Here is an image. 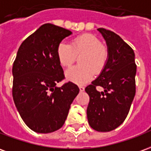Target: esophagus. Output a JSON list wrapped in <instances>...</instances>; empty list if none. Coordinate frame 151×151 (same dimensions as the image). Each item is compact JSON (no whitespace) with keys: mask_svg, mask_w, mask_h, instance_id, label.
Here are the masks:
<instances>
[{"mask_svg":"<svg viewBox=\"0 0 151 151\" xmlns=\"http://www.w3.org/2000/svg\"><path fill=\"white\" fill-rule=\"evenodd\" d=\"M79 89H80V91H81V92H83V91L85 90V87H84V86H79Z\"/></svg>","mask_w":151,"mask_h":151,"instance_id":"1","label":"esophagus"}]
</instances>
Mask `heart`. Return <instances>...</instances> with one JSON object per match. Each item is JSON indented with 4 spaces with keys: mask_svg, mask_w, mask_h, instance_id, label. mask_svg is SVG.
I'll return each mask as SVG.
<instances>
[{
    "mask_svg": "<svg viewBox=\"0 0 151 151\" xmlns=\"http://www.w3.org/2000/svg\"><path fill=\"white\" fill-rule=\"evenodd\" d=\"M58 61L64 67H69L76 62L77 56L81 65L70 67L65 71V77L70 81L82 85L93 78V70L99 72L105 65L108 50L99 39L92 34H83L74 39L71 45L67 42L59 43L57 49Z\"/></svg>",
    "mask_w": 151,
    "mask_h": 151,
    "instance_id": "1",
    "label": "heart"
}]
</instances>
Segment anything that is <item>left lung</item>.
<instances>
[{
    "label": "left lung",
    "mask_w": 151,
    "mask_h": 151,
    "mask_svg": "<svg viewBox=\"0 0 151 151\" xmlns=\"http://www.w3.org/2000/svg\"><path fill=\"white\" fill-rule=\"evenodd\" d=\"M108 47V59L102 71L86 88L89 96L87 118L98 132L116 129L124 122L136 94L137 65L132 48L117 34L98 29ZM96 86L105 90L98 91Z\"/></svg>",
    "instance_id": "1"
}]
</instances>
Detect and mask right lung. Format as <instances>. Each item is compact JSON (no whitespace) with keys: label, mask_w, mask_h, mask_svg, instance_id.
Instances as JSON below:
<instances>
[{"label":"right lung","mask_w":151,"mask_h":151,"mask_svg":"<svg viewBox=\"0 0 151 151\" xmlns=\"http://www.w3.org/2000/svg\"><path fill=\"white\" fill-rule=\"evenodd\" d=\"M71 34L62 27L44 24L18 50L12 68L13 99L23 121L35 132L60 129L80 91L72 82L57 86L64 79L57 49Z\"/></svg>","instance_id":"right-lung-1"}]
</instances>
